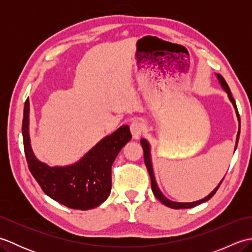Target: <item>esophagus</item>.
<instances>
[{
    "label": "esophagus",
    "mask_w": 252,
    "mask_h": 252,
    "mask_svg": "<svg viewBox=\"0 0 252 252\" xmlns=\"http://www.w3.org/2000/svg\"><path fill=\"white\" fill-rule=\"evenodd\" d=\"M130 130H131L133 138L137 140V138L142 135V133L144 131L143 122L140 120H133L130 125Z\"/></svg>",
    "instance_id": "1"
}]
</instances>
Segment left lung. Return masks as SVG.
Here are the masks:
<instances>
[{
    "label": "left lung",
    "mask_w": 252,
    "mask_h": 252,
    "mask_svg": "<svg viewBox=\"0 0 252 252\" xmlns=\"http://www.w3.org/2000/svg\"><path fill=\"white\" fill-rule=\"evenodd\" d=\"M218 76V79L219 81H220L221 85L223 87V89L226 91V93L228 94V97L229 99H231V101L233 103L235 109H236V114H237V118L239 120V114H238V109H237V106H236V103H235V99L233 98L232 96V93H231V90H229L228 85L226 83L225 80H224V78L221 76L220 73L217 74ZM239 134H240V121H239V131H238V134H237V141H236V147H237V143H238V140H239ZM141 144H142V147H143V151H144V162H145L146 164V168L148 170V173H149V176H151V183H152V190L154 192L155 197L157 198L158 200H160V202H162L163 205L168 206L169 208H172V209H187V208H192V207H196L198 205H200V203L202 202H206L208 201L210 198L213 197V195L216 194L217 190L219 189V187H220V185L222 184L223 180L220 182V184H219L217 186V189L213 190L212 192H210L207 197L203 198V199L201 200H198V201H194V202H175V201H171L169 200L167 197H164L162 195V192L160 191L159 187L156 183V180H155V175H154V171H153V167H152V161H151V155H149V144L147 143L146 140H141ZM236 147H235V149H236Z\"/></svg>",
    "instance_id": "left-lung-1"
}]
</instances>
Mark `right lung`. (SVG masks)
Listing matches in <instances>:
<instances>
[{
  "label": "right lung",
  "instance_id": "obj_1",
  "mask_svg": "<svg viewBox=\"0 0 252 252\" xmlns=\"http://www.w3.org/2000/svg\"><path fill=\"white\" fill-rule=\"evenodd\" d=\"M21 131L28 168L42 190L62 205L79 210L95 208L107 199L111 189L112 163L121 148L132 138L130 127L122 126L103 138L79 162L51 168L37 161L31 151L28 98L25 101Z\"/></svg>",
  "mask_w": 252,
  "mask_h": 252
}]
</instances>
